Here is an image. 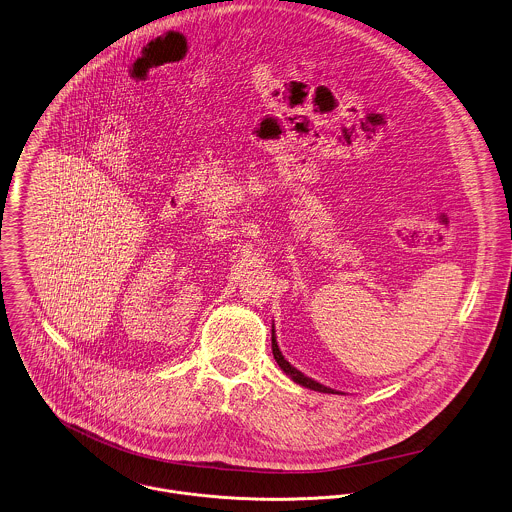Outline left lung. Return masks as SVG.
I'll list each match as a JSON object with an SVG mask.
<instances>
[{
  "label": "left lung",
  "instance_id": "left-lung-1",
  "mask_svg": "<svg viewBox=\"0 0 512 512\" xmlns=\"http://www.w3.org/2000/svg\"><path fill=\"white\" fill-rule=\"evenodd\" d=\"M271 346H273V356H275V360H277L279 368H281V370H283V372H285L293 382H297V384L305 386L308 390H314V392H322V394H338L336 390L326 388V386H322V384L314 382L312 378H308V376H305L303 372H299L295 366H291V364L285 360V356H283V354H281V350H279L277 338H275V328H273V332H271Z\"/></svg>",
  "mask_w": 512,
  "mask_h": 512
}]
</instances>
